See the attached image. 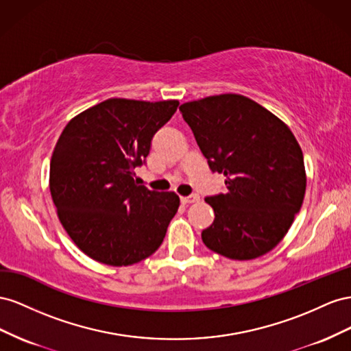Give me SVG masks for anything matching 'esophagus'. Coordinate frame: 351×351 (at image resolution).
Segmentation results:
<instances>
[{"instance_id": "esophagus-1", "label": "esophagus", "mask_w": 351, "mask_h": 351, "mask_svg": "<svg viewBox=\"0 0 351 351\" xmlns=\"http://www.w3.org/2000/svg\"><path fill=\"white\" fill-rule=\"evenodd\" d=\"M199 199L198 194H191V195H186V197H181V202L184 204H191V203H197Z\"/></svg>"}]
</instances>
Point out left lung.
Masks as SVG:
<instances>
[{
	"label": "left lung",
	"instance_id": "left-lung-1",
	"mask_svg": "<svg viewBox=\"0 0 351 351\" xmlns=\"http://www.w3.org/2000/svg\"><path fill=\"white\" fill-rule=\"evenodd\" d=\"M226 194L207 197L215 220L202 232L212 252L253 260L274 250L291 228L306 193L303 152L294 134L267 108L239 94L179 107Z\"/></svg>",
	"mask_w": 351,
	"mask_h": 351
}]
</instances>
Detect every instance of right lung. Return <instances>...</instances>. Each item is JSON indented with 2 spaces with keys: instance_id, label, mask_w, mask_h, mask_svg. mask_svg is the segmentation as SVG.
Segmentation results:
<instances>
[{
  "instance_id": "1",
  "label": "right lung",
  "mask_w": 351,
  "mask_h": 351,
  "mask_svg": "<svg viewBox=\"0 0 351 351\" xmlns=\"http://www.w3.org/2000/svg\"><path fill=\"white\" fill-rule=\"evenodd\" d=\"M178 106L108 98L63 129L49 163V193L67 235L88 257L129 266L163 243L179 197L138 185L134 176Z\"/></svg>"
}]
</instances>
